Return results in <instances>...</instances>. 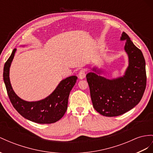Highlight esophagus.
<instances>
[{
	"label": "esophagus",
	"mask_w": 153,
	"mask_h": 153,
	"mask_svg": "<svg viewBox=\"0 0 153 153\" xmlns=\"http://www.w3.org/2000/svg\"><path fill=\"white\" fill-rule=\"evenodd\" d=\"M85 76H86V74H85V70H81L79 72V74H78V77H79L80 79H83L85 77Z\"/></svg>",
	"instance_id": "1"
}]
</instances>
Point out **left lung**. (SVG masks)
<instances>
[{
    "label": "left lung",
    "mask_w": 153,
    "mask_h": 153,
    "mask_svg": "<svg viewBox=\"0 0 153 153\" xmlns=\"http://www.w3.org/2000/svg\"><path fill=\"white\" fill-rule=\"evenodd\" d=\"M121 41H125V50L128 56V66L125 75L113 79L94 72L86 76L93 107L105 116H117L131 110L142 100L146 87V61L142 51L133 44L126 33H122ZM93 70L96 72V68Z\"/></svg>",
    "instance_id": "obj_1"
}]
</instances>
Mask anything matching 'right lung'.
Returning a JSON list of instances; mask_svg holds the SVG:
<instances>
[{
    "label": "right lung",
    "instance_id": "1",
    "mask_svg": "<svg viewBox=\"0 0 153 153\" xmlns=\"http://www.w3.org/2000/svg\"><path fill=\"white\" fill-rule=\"evenodd\" d=\"M16 52L13 49L4 66L3 79L11 104L26 119L37 123H53L59 120L67 110L70 92L76 83L77 77L72 76L62 80L51 94L37 101H26L15 93L10 81V67Z\"/></svg>",
    "mask_w": 153,
    "mask_h": 153
}]
</instances>
